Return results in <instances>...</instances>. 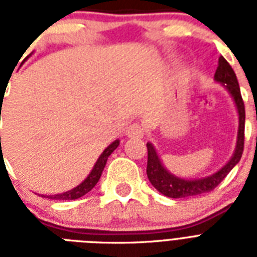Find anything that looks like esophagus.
Segmentation results:
<instances>
[{"label": "esophagus", "mask_w": 257, "mask_h": 257, "mask_svg": "<svg viewBox=\"0 0 257 257\" xmlns=\"http://www.w3.org/2000/svg\"><path fill=\"white\" fill-rule=\"evenodd\" d=\"M126 136L129 139H140V137L144 136V128L140 124H137V122L131 124L128 129H126Z\"/></svg>", "instance_id": "34e87169"}]
</instances>
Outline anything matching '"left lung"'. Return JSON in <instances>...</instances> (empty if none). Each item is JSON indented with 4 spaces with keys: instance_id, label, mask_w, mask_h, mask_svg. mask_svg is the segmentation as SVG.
Masks as SVG:
<instances>
[{
    "instance_id": "1",
    "label": "left lung",
    "mask_w": 257,
    "mask_h": 257,
    "mask_svg": "<svg viewBox=\"0 0 257 257\" xmlns=\"http://www.w3.org/2000/svg\"><path fill=\"white\" fill-rule=\"evenodd\" d=\"M215 80L220 84H223L229 94L235 101L236 109L239 113V131H237V141H236V148L233 156L223 168L213 173L211 176L203 177V179L187 180L172 175L171 172L165 169L161 163L160 157L157 156L155 147L151 143L147 144L148 148V165H147V175L153 187L164 196H168L172 199H184V197H191L207 193L213 191L217 185L224 180V177L232 171L241 159L244 149V126H245V108H244V101L240 93L239 82L236 78V74L231 65L228 64L224 57L219 58V65L216 69Z\"/></svg>"
}]
</instances>
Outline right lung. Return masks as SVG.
<instances>
[{"label": "right lung", "mask_w": 257, "mask_h": 257, "mask_svg": "<svg viewBox=\"0 0 257 257\" xmlns=\"http://www.w3.org/2000/svg\"><path fill=\"white\" fill-rule=\"evenodd\" d=\"M118 144H120V140L113 141L108 148L104 149V152L100 155L98 160L96 161V164H94L93 169L88 175V177H86V179L84 180L80 185H77V187L73 188V189H70V191L64 192V193L50 195V196H46V197L52 200H76L78 199V197H81V196L86 195L88 192L92 191L93 188H94V185H96V184L98 183V180H100L101 173H102V171H104L108 157L110 156L113 151L118 147ZM44 197H45V196H44Z\"/></svg>", "instance_id": "1"}]
</instances>
